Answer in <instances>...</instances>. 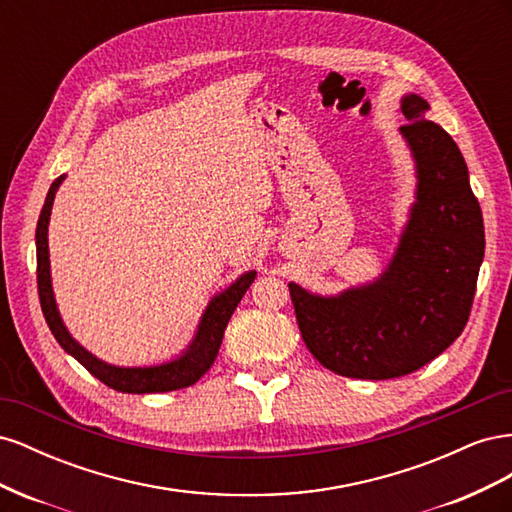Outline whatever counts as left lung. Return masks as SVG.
Returning a JSON list of instances; mask_svg holds the SVG:
<instances>
[{"label":"left lung","mask_w":512,"mask_h":512,"mask_svg":"<svg viewBox=\"0 0 512 512\" xmlns=\"http://www.w3.org/2000/svg\"><path fill=\"white\" fill-rule=\"evenodd\" d=\"M425 98H401L399 128L416 190L395 254L374 282L316 294L290 282L303 342L335 374L389 380L436 359L466 327L485 226L457 143L427 119Z\"/></svg>","instance_id":"left-lung-1"}]
</instances>
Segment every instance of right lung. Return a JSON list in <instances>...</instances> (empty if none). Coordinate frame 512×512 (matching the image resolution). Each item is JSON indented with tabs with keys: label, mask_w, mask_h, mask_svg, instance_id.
I'll return each instance as SVG.
<instances>
[{
	"label": "right lung",
	"mask_w": 512,
	"mask_h": 512,
	"mask_svg": "<svg viewBox=\"0 0 512 512\" xmlns=\"http://www.w3.org/2000/svg\"><path fill=\"white\" fill-rule=\"evenodd\" d=\"M64 179L66 175H61L59 179L53 181L49 194H46L40 220L36 226L38 294H40L42 314L46 318V324H49L51 333L55 335L57 344L70 356H74V359L79 361L91 376H96L100 382L121 393H134V395L168 393V391L185 389V386H192L194 382L203 378L209 371V367L213 365L215 356H218V350L222 346L226 324L232 312H235L237 305L241 303L247 288L252 286L256 271H245L228 288L215 294V297L209 301V305L205 307L203 316H200L196 333L192 337V342L188 344V348L181 350L170 361L153 363V365H134V367L106 363L98 359L96 354H91L87 348H83L70 335L55 303V292L51 282V260H49V222H51L55 194Z\"/></svg>",
	"instance_id": "right-lung-1"
}]
</instances>
